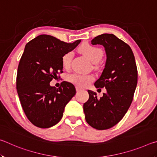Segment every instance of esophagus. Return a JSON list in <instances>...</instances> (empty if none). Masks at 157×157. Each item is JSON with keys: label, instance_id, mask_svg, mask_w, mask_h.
Masks as SVG:
<instances>
[{"label": "esophagus", "instance_id": "34e87169", "mask_svg": "<svg viewBox=\"0 0 157 157\" xmlns=\"http://www.w3.org/2000/svg\"><path fill=\"white\" fill-rule=\"evenodd\" d=\"M75 89H76V91H81V90L83 89L82 88V87H79V86H78L75 87Z\"/></svg>", "mask_w": 157, "mask_h": 157}]
</instances>
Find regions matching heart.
Listing matches in <instances>:
<instances>
[{"label": "heart", "instance_id": "heart-1", "mask_svg": "<svg viewBox=\"0 0 157 157\" xmlns=\"http://www.w3.org/2000/svg\"><path fill=\"white\" fill-rule=\"evenodd\" d=\"M80 50L94 63L100 62L103 56V51L102 49L89 44H85L82 45L80 47ZM72 57V52H68L63 55L62 57V64L63 68H69ZM66 79L68 82L78 85V86H85L89 83H91L94 80V78L91 75H86V74L75 72L68 75Z\"/></svg>", "mask_w": 157, "mask_h": 157}]
</instances>
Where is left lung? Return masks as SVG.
Returning <instances> with one entry per match:
<instances>
[{"mask_svg": "<svg viewBox=\"0 0 157 157\" xmlns=\"http://www.w3.org/2000/svg\"><path fill=\"white\" fill-rule=\"evenodd\" d=\"M91 44L105 47L107 61L94 85L98 89L105 88L107 92L98 98L96 93L88 90L89 98L83 109L87 123L104 130L118 124L129 109L136 88L138 71L131 48L114 34H100Z\"/></svg>", "mask_w": 157, "mask_h": 157, "instance_id": "left-lung-1", "label": "left lung"}]
</instances>
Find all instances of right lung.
<instances>
[{
  "instance_id": "obj_1",
  "label": "right lung",
  "mask_w": 157,
  "mask_h": 157,
  "mask_svg": "<svg viewBox=\"0 0 157 157\" xmlns=\"http://www.w3.org/2000/svg\"><path fill=\"white\" fill-rule=\"evenodd\" d=\"M80 41L68 44L41 34L25 45L18 66L17 89L25 116L34 125L40 128L55 125L75 95V86L70 82H62L58 89L50 86V82L63 73V55L75 48Z\"/></svg>"
}]
</instances>
